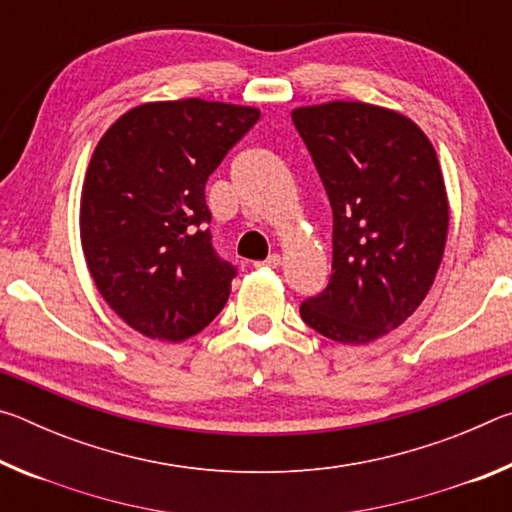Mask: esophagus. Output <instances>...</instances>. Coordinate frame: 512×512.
<instances>
[{"instance_id":"1","label":"esophagus","mask_w":512,"mask_h":512,"mask_svg":"<svg viewBox=\"0 0 512 512\" xmlns=\"http://www.w3.org/2000/svg\"><path fill=\"white\" fill-rule=\"evenodd\" d=\"M255 266H268V268H277V266H282V257L277 255V253H273V255H268L264 262H257Z\"/></svg>"}]
</instances>
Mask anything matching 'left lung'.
<instances>
[{
    "label": "left lung",
    "mask_w": 512,
    "mask_h": 512,
    "mask_svg": "<svg viewBox=\"0 0 512 512\" xmlns=\"http://www.w3.org/2000/svg\"><path fill=\"white\" fill-rule=\"evenodd\" d=\"M332 205V277L300 305L318 334L370 343L409 318L443 259L449 205L443 171L400 112L332 101L291 112Z\"/></svg>",
    "instance_id": "1"
}]
</instances>
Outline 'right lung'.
<instances>
[{
	"mask_svg": "<svg viewBox=\"0 0 512 512\" xmlns=\"http://www.w3.org/2000/svg\"><path fill=\"white\" fill-rule=\"evenodd\" d=\"M259 110L203 99L144 103L101 137L81 194V244L115 314L149 339L205 329L237 268L212 246L205 183Z\"/></svg>",
	"mask_w": 512,
	"mask_h": 512,
	"instance_id": "1",
	"label": "right lung"
}]
</instances>
